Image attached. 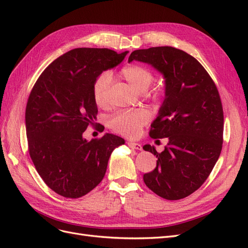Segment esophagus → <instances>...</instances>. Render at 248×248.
<instances>
[{
    "label": "esophagus",
    "mask_w": 248,
    "mask_h": 248,
    "mask_svg": "<svg viewBox=\"0 0 248 248\" xmlns=\"http://www.w3.org/2000/svg\"><path fill=\"white\" fill-rule=\"evenodd\" d=\"M127 145H128V147L129 148H131V149H136V150H140L142 149V147H141V145L140 144H138V142H133V141H127Z\"/></svg>",
    "instance_id": "34e87169"
}]
</instances>
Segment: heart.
<instances>
[{
	"label": "heart",
	"mask_w": 248,
	"mask_h": 248,
	"mask_svg": "<svg viewBox=\"0 0 248 248\" xmlns=\"http://www.w3.org/2000/svg\"><path fill=\"white\" fill-rule=\"evenodd\" d=\"M120 76L138 92H144L154 80L152 72L137 64L126 65L120 71ZM110 88V77L108 73H102L96 78L93 84V98L96 106L106 108L108 106V96ZM149 121V114L145 109L121 111L111 117L108 126L112 131L124 137L133 138L138 136L142 126Z\"/></svg>",
	"instance_id": "1"
}]
</instances>
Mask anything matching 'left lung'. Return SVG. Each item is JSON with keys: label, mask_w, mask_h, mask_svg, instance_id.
<instances>
[{"label": "left lung", "mask_w": 248, "mask_h": 248, "mask_svg": "<svg viewBox=\"0 0 248 248\" xmlns=\"http://www.w3.org/2000/svg\"><path fill=\"white\" fill-rule=\"evenodd\" d=\"M140 61L158 70L166 81V98L151 124L150 137L168 138L156 168L145 184L166 200H181L198 190L212 171L222 148L223 110L213 79L197 59L171 46L137 49L128 62Z\"/></svg>", "instance_id": "left-lung-1"}]
</instances>
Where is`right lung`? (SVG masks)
I'll return each instance as SVG.
<instances>
[{
	"mask_svg": "<svg viewBox=\"0 0 248 248\" xmlns=\"http://www.w3.org/2000/svg\"><path fill=\"white\" fill-rule=\"evenodd\" d=\"M127 52L71 49L46 67L30 93L26 108L29 153L44 183L60 196L78 199L94 189L106 175L111 152L125 144L111 133L90 141L82 133L97 124L94 81L121 63Z\"/></svg>",
	"mask_w": 248,
	"mask_h": 248,
	"instance_id": "add662e5",
	"label": "right lung"
}]
</instances>
